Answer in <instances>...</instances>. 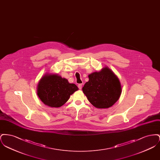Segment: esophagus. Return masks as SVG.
<instances>
[{
  "label": "esophagus",
  "mask_w": 160,
  "mask_h": 160,
  "mask_svg": "<svg viewBox=\"0 0 160 160\" xmlns=\"http://www.w3.org/2000/svg\"><path fill=\"white\" fill-rule=\"evenodd\" d=\"M78 88H79V89H82V84H78Z\"/></svg>",
  "instance_id": "1"
}]
</instances>
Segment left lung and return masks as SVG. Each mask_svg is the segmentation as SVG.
Listing matches in <instances>:
<instances>
[{
	"mask_svg": "<svg viewBox=\"0 0 160 160\" xmlns=\"http://www.w3.org/2000/svg\"><path fill=\"white\" fill-rule=\"evenodd\" d=\"M83 92L93 106L106 108L112 106L119 98L121 86L118 78L108 68L89 75Z\"/></svg>",
	"mask_w": 160,
	"mask_h": 160,
	"instance_id": "left-lung-1",
	"label": "left lung"
}]
</instances>
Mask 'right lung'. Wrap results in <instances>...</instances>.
Segmentation results:
<instances>
[{
    "instance_id": "obj_1",
    "label": "right lung",
    "mask_w": 160,
    "mask_h": 160,
    "mask_svg": "<svg viewBox=\"0 0 160 160\" xmlns=\"http://www.w3.org/2000/svg\"><path fill=\"white\" fill-rule=\"evenodd\" d=\"M77 90L76 85L69 83L67 79L56 74H47L38 83L37 94L44 104L51 107H60Z\"/></svg>"
}]
</instances>
